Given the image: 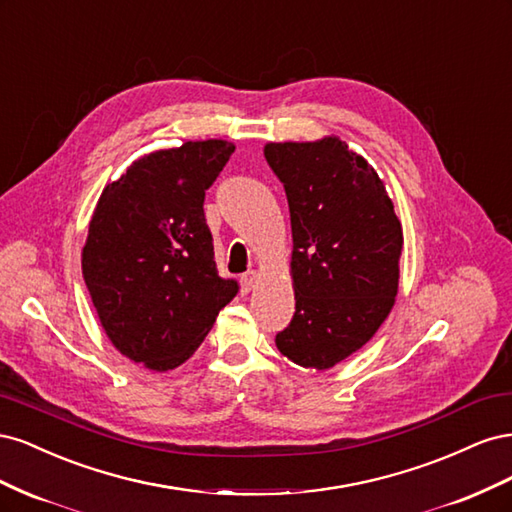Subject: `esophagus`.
Instances as JSON below:
<instances>
[{
	"label": "esophagus",
	"instance_id": "obj_1",
	"mask_svg": "<svg viewBox=\"0 0 512 512\" xmlns=\"http://www.w3.org/2000/svg\"><path fill=\"white\" fill-rule=\"evenodd\" d=\"M256 284H258V275H256L254 271H252V273H245V275L241 277V288H243V292L254 290Z\"/></svg>",
	"mask_w": 512,
	"mask_h": 512
}]
</instances>
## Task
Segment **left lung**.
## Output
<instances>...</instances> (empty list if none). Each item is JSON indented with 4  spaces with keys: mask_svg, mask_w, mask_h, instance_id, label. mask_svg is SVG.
<instances>
[{
    "mask_svg": "<svg viewBox=\"0 0 512 512\" xmlns=\"http://www.w3.org/2000/svg\"><path fill=\"white\" fill-rule=\"evenodd\" d=\"M284 183L294 316L275 346L292 363L331 369L391 314L404 230L380 175L339 136L267 143Z\"/></svg>",
    "mask_w": 512,
    "mask_h": 512,
    "instance_id": "1",
    "label": "left lung"
}]
</instances>
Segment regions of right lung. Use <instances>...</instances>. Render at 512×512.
Returning a JSON list of instances; mask_svg holds the SVG:
<instances>
[{
	"label": "right lung",
	"mask_w": 512,
	"mask_h": 512,
	"mask_svg": "<svg viewBox=\"0 0 512 512\" xmlns=\"http://www.w3.org/2000/svg\"><path fill=\"white\" fill-rule=\"evenodd\" d=\"M235 151L188 141L134 160L102 190L81 265L111 344L151 371L183 365L211 331L237 282L222 280L205 222V190Z\"/></svg>",
	"instance_id": "obj_1"
}]
</instances>
